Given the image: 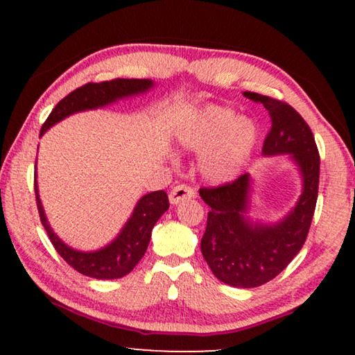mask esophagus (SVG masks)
Returning <instances> with one entry per match:
<instances>
[{"label":"esophagus","mask_w":355,"mask_h":355,"mask_svg":"<svg viewBox=\"0 0 355 355\" xmlns=\"http://www.w3.org/2000/svg\"><path fill=\"white\" fill-rule=\"evenodd\" d=\"M192 197H196V191L188 184H178L169 192V200L172 205H177V203L186 199H192Z\"/></svg>","instance_id":"34e87169"}]
</instances>
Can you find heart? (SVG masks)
I'll list each match as a JSON object with an SVG mask.
<instances>
[{"instance_id": "b5f03b06", "label": "heart", "mask_w": 355, "mask_h": 355, "mask_svg": "<svg viewBox=\"0 0 355 355\" xmlns=\"http://www.w3.org/2000/svg\"><path fill=\"white\" fill-rule=\"evenodd\" d=\"M178 142L191 152L205 150L202 173L211 182H227L236 175L257 142V127L250 119L236 117L233 107L209 105L184 123Z\"/></svg>"}]
</instances>
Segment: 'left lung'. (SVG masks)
I'll return each instance as SVG.
<instances>
[{"mask_svg":"<svg viewBox=\"0 0 355 355\" xmlns=\"http://www.w3.org/2000/svg\"><path fill=\"white\" fill-rule=\"evenodd\" d=\"M243 95L261 103L271 116L272 125L263 144V155H291L302 173V194L296 207L275 224H254L245 218L250 196L249 173L199 191L203 202L211 208L200 241L209 269L227 285L255 288L277 277L307 239L318 199L320 153L307 122L293 106L257 92Z\"/></svg>","mask_w":355,"mask_h":355,"instance_id":"left-lung-1","label":"left lung"}]
</instances>
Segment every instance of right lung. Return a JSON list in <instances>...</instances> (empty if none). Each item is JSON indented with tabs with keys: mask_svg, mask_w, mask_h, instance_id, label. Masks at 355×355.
<instances>
[{
	"mask_svg": "<svg viewBox=\"0 0 355 355\" xmlns=\"http://www.w3.org/2000/svg\"><path fill=\"white\" fill-rule=\"evenodd\" d=\"M152 86V80H123V78L84 84V86L75 89L73 92H70L55 106L45 123L42 125L40 136L45 135V131L53 125L61 122L62 119L71 116V114L86 110H97V107L114 103L120 98L146 92ZM34 191L42 225L46 230V235L50 238L51 244L55 245L58 254L75 271L98 280L120 279L133 271V268L139 263L148 248L153 225L169 208V199H167L164 191L150 192V194L141 197L139 202L136 203L131 218L111 244L94 252H80L64 244L56 233L51 230L44 213V207H42L35 175Z\"/></svg>",
	"mask_w": 355,
	"mask_h": 355,
	"instance_id": "1",
	"label": "right lung"
}]
</instances>
